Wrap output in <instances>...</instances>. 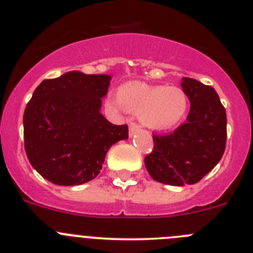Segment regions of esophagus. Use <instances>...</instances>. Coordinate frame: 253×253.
Masks as SVG:
<instances>
[{"label": "esophagus", "mask_w": 253, "mask_h": 253, "mask_svg": "<svg viewBox=\"0 0 253 253\" xmlns=\"http://www.w3.org/2000/svg\"><path fill=\"white\" fill-rule=\"evenodd\" d=\"M140 125H137L134 121H129V136L134 134L137 131H140Z\"/></svg>", "instance_id": "obj_1"}]
</instances>
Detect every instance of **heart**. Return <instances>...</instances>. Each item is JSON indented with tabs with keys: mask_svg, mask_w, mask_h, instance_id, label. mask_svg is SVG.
<instances>
[{
	"mask_svg": "<svg viewBox=\"0 0 253 253\" xmlns=\"http://www.w3.org/2000/svg\"><path fill=\"white\" fill-rule=\"evenodd\" d=\"M119 100L111 105L122 106L138 113V120L152 129H167L181 121L187 110V97L177 87L151 86L143 82H128L119 88Z\"/></svg>",
	"mask_w": 253,
	"mask_h": 253,
	"instance_id": "b5f03b06",
	"label": "heart"
}]
</instances>
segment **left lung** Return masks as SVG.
Masks as SVG:
<instances>
[{"label": "left lung", "instance_id": "left-lung-1", "mask_svg": "<svg viewBox=\"0 0 253 253\" xmlns=\"http://www.w3.org/2000/svg\"><path fill=\"white\" fill-rule=\"evenodd\" d=\"M191 102L185 124L172 133L153 134V150L145 157L148 173L157 182L193 185L222 159L227 138L226 110L213 87L183 77Z\"/></svg>", "mask_w": 253, "mask_h": 253}]
</instances>
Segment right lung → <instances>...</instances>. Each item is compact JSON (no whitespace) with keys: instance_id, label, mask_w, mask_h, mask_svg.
Returning a JSON list of instances; mask_svg holds the SVG:
<instances>
[{"instance_id":"right-lung-1","label":"right lung","mask_w":253,"mask_h":253,"mask_svg":"<svg viewBox=\"0 0 253 253\" xmlns=\"http://www.w3.org/2000/svg\"><path fill=\"white\" fill-rule=\"evenodd\" d=\"M111 76L71 71L44 80L23 115L25 151L43 178L76 186L100 173L107 151L128 138L127 125H113L100 112Z\"/></svg>"}]
</instances>
